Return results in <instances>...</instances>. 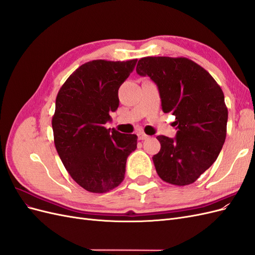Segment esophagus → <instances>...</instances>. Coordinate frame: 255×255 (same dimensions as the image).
I'll return each mask as SVG.
<instances>
[{"mask_svg":"<svg viewBox=\"0 0 255 255\" xmlns=\"http://www.w3.org/2000/svg\"><path fill=\"white\" fill-rule=\"evenodd\" d=\"M137 136H138V139H139V140H143V139H146V138L149 137L148 135L144 134L143 132H138V133H137Z\"/></svg>","mask_w":255,"mask_h":255,"instance_id":"esophagus-1","label":"esophagus"}]
</instances>
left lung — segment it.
<instances>
[{"label":"left lung","instance_id":"obj_1","mask_svg":"<svg viewBox=\"0 0 255 255\" xmlns=\"http://www.w3.org/2000/svg\"><path fill=\"white\" fill-rule=\"evenodd\" d=\"M136 71L157 85L164 113H171L175 138L159 135L152 157L161 180L185 186L217 159L227 136L228 109L219 85L204 68L186 57L148 56Z\"/></svg>","mask_w":255,"mask_h":255}]
</instances>
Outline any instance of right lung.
<instances>
[{"instance_id": "add662e5", "label": "right lung", "mask_w": 255, "mask_h": 255, "mask_svg": "<svg viewBox=\"0 0 255 255\" xmlns=\"http://www.w3.org/2000/svg\"><path fill=\"white\" fill-rule=\"evenodd\" d=\"M137 59L91 60L60 87L52 117L54 143L68 173L89 192L104 194L125 179L127 158L137 148L135 134L107 129L119 106L118 89Z\"/></svg>"}]
</instances>
